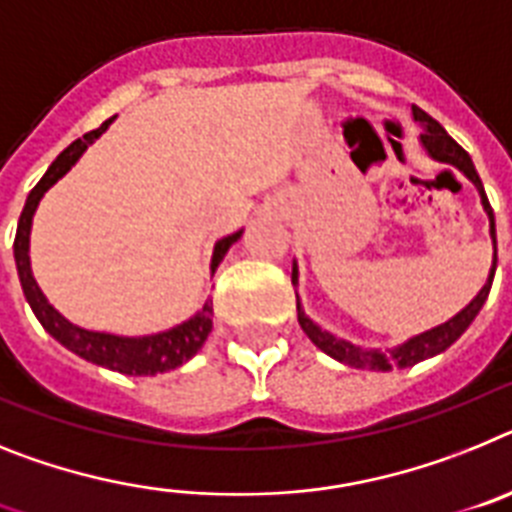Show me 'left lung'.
I'll use <instances>...</instances> for the list:
<instances>
[{"label":"left lung","instance_id":"1","mask_svg":"<svg viewBox=\"0 0 512 512\" xmlns=\"http://www.w3.org/2000/svg\"><path fill=\"white\" fill-rule=\"evenodd\" d=\"M412 115H415V121L422 126L420 141H422V146H425V151H428L430 157L438 159V162L453 164L456 170L464 172V175L469 177L474 185H477L479 195H482L484 211H487V216H490V234H492V244H495V257H492L490 278H487V283L482 286V291L474 296V301H471L466 309H461L459 314H456L453 319H448L446 324H438V327H433V330L422 332V335L412 337V340H407L404 345H399V348H394V350H386V353H384V350H373V348H358V345H353V342L340 340V337H335L332 332L317 327V324L306 317L304 309H301V304H296V309H299L301 330L306 332V337H309V340L314 342L319 350H322V353L332 355L335 361L345 363V366L366 368V371H391V368L415 366V363L425 361V358H433V355H438V353H443L446 348H451L453 342L464 335L466 327L474 322V317H477L479 309H482L484 301H487V296H490L492 278H495V268H497L495 213H492L490 201H487V193H484L482 180H479L477 170H474V162H471L469 154H466V151L451 139V136H448L446 128L435 121V118H430L425 110H420L417 105H412ZM291 281L299 283V270H296V265H293Z\"/></svg>","mask_w":512,"mask_h":512}]
</instances>
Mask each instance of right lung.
<instances>
[{"instance_id":"right-lung-1","label":"right lung","mask_w":512,"mask_h":512,"mask_svg":"<svg viewBox=\"0 0 512 512\" xmlns=\"http://www.w3.org/2000/svg\"><path fill=\"white\" fill-rule=\"evenodd\" d=\"M113 123L110 121L102 123L100 128L95 131L84 133L82 139H77L74 144L66 146L61 151L59 157L53 159V164L48 167L46 175L41 177V182L30 190L28 201H25V208L20 213V221H17V234H15V262H17V275H20L22 283V293H25V299H28L30 309L38 317V322L43 324V330L53 337V340H59L64 348H69L71 353H77L79 358L84 361L97 363V366H105L110 371L118 373H128V376H154V373H164L172 371V368L182 366V363L193 358L201 345L206 342L208 332L213 327V306L203 304V309L190 317L188 322L177 324L172 330L159 332V335H149V337H118V335H108V332H90L82 330L77 324H71L69 319H64L59 311L53 309L51 304L46 301V296L41 293L38 283H35L33 273H30V257H28V247H30V224H33V213L41 203L43 193L51 188L53 182L59 180L61 175H66V170H71V164L77 162L82 157V151L92 144V141L100 136L105 128ZM242 237V231L237 234H231V237H224L216 242L213 247V257H211V273H216L219 268V262L224 260V255L229 252V247L237 239Z\"/></svg>"}]
</instances>
